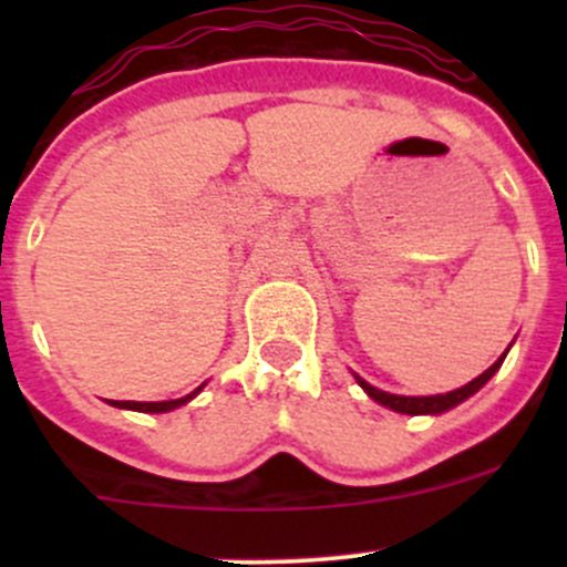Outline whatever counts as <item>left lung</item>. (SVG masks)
I'll return each instance as SVG.
<instances>
[{
    "mask_svg": "<svg viewBox=\"0 0 567 567\" xmlns=\"http://www.w3.org/2000/svg\"><path fill=\"white\" fill-rule=\"evenodd\" d=\"M502 362H505V353H502V357L496 359V362L491 364L483 375H477L474 381H468V384L461 386V390L447 392V394H431V398H405V394L381 392V390H375V386H370L364 379H359V375H357V381H359V386H362V390L375 400V403L386 405V409H392V411H400V414H442V411L453 409V405H458L466 398H472V394L477 392L480 386H483L485 381H488L491 375L502 368Z\"/></svg>",
    "mask_w": 567,
    "mask_h": 567,
    "instance_id": "8db88e82",
    "label": "left lung"
}]
</instances>
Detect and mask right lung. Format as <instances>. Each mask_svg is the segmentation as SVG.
Here are the masks:
<instances>
[{"mask_svg": "<svg viewBox=\"0 0 567 567\" xmlns=\"http://www.w3.org/2000/svg\"><path fill=\"white\" fill-rule=\"evenodd\" d=\"M203 386H197L192 394H186V398H177V400H162V403H136V400H112V405H117V409H131V411H151V414H164V411H173L177 405L188 403V400L194 398Z\"/></svg>", "mask_w": 567, "mask_h": 567, "instance_id": "right-lung-1", "label": "right lung"}]
</instances>
